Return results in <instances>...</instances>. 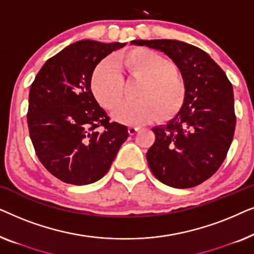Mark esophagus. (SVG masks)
<instances>
[{
  "instance_id": "1",
  "label": "esophagus",
  "mask_w": 254,
  "mask_h": 254,
  "mask_svg": "<svg viewBox=\"0 0 254 254\" xmlns=\"http://www.w3.org/2000/svg\"><path fill=\"white\" fill-rule=\"evenodd\" d=\"M138 129H140V128L136 127V126H130V127H128V133H129L130 135H134V134L137 133Z\"/></svg>"
}]
</instances>
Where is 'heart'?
Instances as JSON below:
<instances>
[{"instance_id": "1", "label": "heart", "mask_w": 254, "mask_h": 254, "mask_svg": "<svg viewBox=\"0 0 254 254\" xmlns=\"http://www.w3.org/2000/svg\"><path fill=\"white\" fill-rule=\"evenodd\" d=\"M140 80L137 101L117 104L123 95L122 75ZM91 91L102 107L112 111L114 120L125 125L150 123L161 114L169 119L182 109L186 99V83L171 61L155 51L136 47L97 65L91 77Z\"/></svg>"}]
</instances>
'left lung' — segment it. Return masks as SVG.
<instances>
[{"instance_id": "left-lung-1", "label": "left lung", "mask_w": 254, "mask_h": 254, "mask_svg": "<svg viewBox=\"0 0 254 254\" xmlns=\"http://www.w3.org/2000/svg\"><path fill=\"white\" fill-rule=\"evenodd\" d=\"M175 62L186 83V99L165 126L152 128L147 152L151 172L165 185L190 189L210 178L227 157L236 127L234 90L220 65L199 47L179 40H133Z\"/></svg>"}]
</instances>
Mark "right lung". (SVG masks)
Returning <instances> with one entry per match:
<instances>
[{
	"label": "right lung",
	"instance_id": "obj_1",
	"mask_svg": "<svg viewBox=\"0 0 254 254\" xmlns=\"http://www.w3.org/2000/svg\"><path fill=\"white\" fill-rule=\"evenodd\" d=\"M126 44L81 40L48 59L29 93L27 126L36 154L61 182L88 185L109 171L127 140L91 91L96 65Z\"/></svg>",
	"mask_w": 254,
	"mask_h": 254
}]
</instances>
